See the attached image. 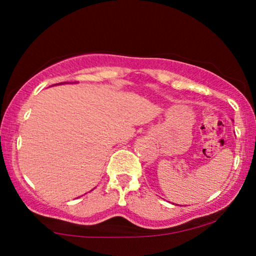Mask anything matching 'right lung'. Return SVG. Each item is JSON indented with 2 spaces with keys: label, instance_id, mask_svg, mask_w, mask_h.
Listing matches in <instances>:
<instances>
[{
  "label": "right lung",
  "instance_id": "add662e5",
  "mask_svg": "<svg viewBox=\"0 0 256 256\" xmlns=\"http://www.w3.org/2000/svg\"><path fill=\"white\" fill-rule=\"evenodd\" d=\"M59 84H62V83H59Z\"/></svg>",
  "mask_w": 256,
  "mask_h": 256
}]
</instances>
